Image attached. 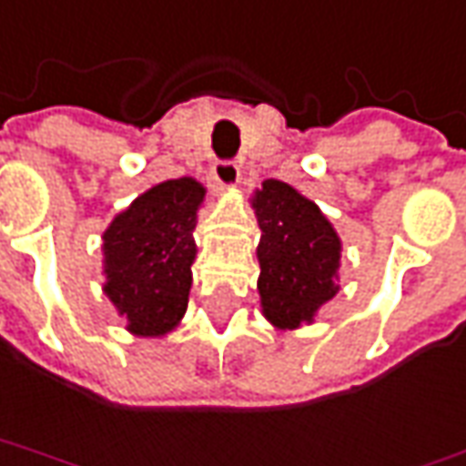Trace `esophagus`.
Returning <instances> with one entry per match:
<instances>
[{
  "instance_id": "1",
  "label": "esophagus",
  "mask_w": 466,
  "mask_h": 466,
  "mask_svg": "<svg viewBox=\"0 0 466 466\" xmlns=\"http://www.w3.org/2000/svg\"><path fill=\"white\" fill-rule=\"evenodd\" d=\"M212 179L215 184H220V187H233V184H238L240 179V168L236 161H215L212 164Z\"/></svg>"
}]
</instances>
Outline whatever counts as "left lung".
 <instances>
[{"instance_id": "1", "label": "left lung", "mask_w": 466, "mask_h": 466, "mask_svg": "<svg viewBox=\"0 0 466 466\" xmlns=\"http://www.w3.org/2000/svg\"><path fill=\"white\" fill-rule=\"evenodd\" d=\"M258 295L274 326L310 323L315 310L336 295L341 240L310 199L279 179H267L256 192Z\"/></svg>"}]
</instances>
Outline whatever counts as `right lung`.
I'll list each match as a JSON object with an SVG mask.
<instances>
[{
  "label": "right lung",
  "mask_w": 466,
  "mask_h": 466,
  "mask_svg": "<svg viewBox=\"0 0 466 466\" xmlns=\"http://www.w3.org/2000/svg\"><path fill=\"white\" fill-rule=\"evenodd\" d=\"M202 184H156L105 230V295L136 336H164L182 320L192 287Z\"/></svg>",
  "instance_id": "obj_1"
}]
</instances>
